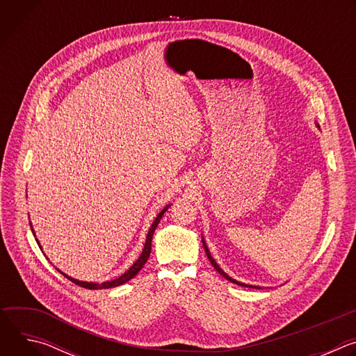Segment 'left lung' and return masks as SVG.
Here are the masks:
<instances>
[{
  "instance_id": "8db88e82",
  "label": "left lung",
  "mask_w": 356,
  "mask_h": 356,
  "mask_svg": "<svg viewBox=\"0 0 356 356\" xmlns=\"http://www.w3.org/2000/svg\"><path fill=\"white\" fill-rule=\"evenodd\" d=\"M202 245H204V249H206V253H207V258H209V261L211 262V265L216 268V270L222 276V277H225L227 280H229V282H232V283H236V284H239V286H245V287H255V286H248V284H243V283H239V282H236V280H234V279H231L217 264H216V261L213 259V257H211V253L209 252V248L206 246V243H204V241H202Z\"/></svg>"
}]
</instances>
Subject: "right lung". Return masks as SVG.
I'll use <instances>...</instances> for the list:
<instances>
[{"label": "right lung", "mask_w": 356, "mask_h": 356, "mask_svg": "<svg viewBox=\"0 0 356 356\" xmlns=\"http://www.w3.org/2000/svg\"><path fill=\"white\" fill-rule=\"evenodd\" d=\"M170 206H166L161 213H159V216L156 217V220L154 221V224H152V227H150V229H149V232H147V236H146V242H145V248H143V250H142V255L139 257V259L129 268V270H127L122 276H120L118 279H115V280H111V282H106V283H101V284H98V283H87V282H80V280H76V279H72V277H69V276H66L65 273H62V275H65L70 282H73L74 284H77V286H80V287H84V289H88V290H98V289H110V287H117V286H120V284H124V283H127L128 280H131L134 276H136L138 273H139V270L143 268V265L146 264V261H147V258H149V255H150V248H152V236H154V232H155V229H156V227H158V224L161 222V220H162V217H163V214L166 213V210L169 209Z\"/></svg>", "instance_id": "1"}]
</instances>
